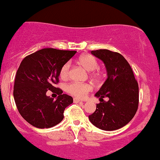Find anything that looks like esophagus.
<instances>
[{
	"instance_id": "34e87169",
	"label": "esophagus",
	"mask_w": 160,
	"mask_h": 160,
	"mask_svg": "<svg viewBox=\"0 0 160 160\" xmlns=\"http://www.w3.org/2000/svg\"><path fill=\"white\" fill-rule=\"evenodd\" d=\"M73 102H74L75 103H78V102H82V101L80 100V99H77V98H74L73 99Z\"/></svg>"
}]
</instances>
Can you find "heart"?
I'll list each match as a JSON object with an SVG mask.
<instances>
[{
    "label": "heart",
    "instance_id": "b5f03b06",
    "mask_svg": "<svg viewBox=\"0 0 160 160\" xmlns=\"http://www.w3.org/2000/svg\"><path fill=\"white\" fill-rule=\"evenodd\" d=\"M78 63L82 65L86 70L91 71L90 76L93 80L99 81L102 78V73L97 68L99 63L97 60L91 54H84L78 58ZM70 70V63L67 62L60 69L59 76L62 79H67ZM92 91V86L88 83H78L72 82L66 86V91L69 95L78 99H84Z\"/></svg>",
    "mask_w": 160,
    "mask_h": 160
}]
</instances>
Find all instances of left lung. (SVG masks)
<instances>
[{
    "instance_id": "left-lung-1",
    "label": "left lung",
    "mask_w": 160,
    "mask_h": 160,
    "mask_svg": "<svg viewBox=\"0 0 160 160\" xmlns=\"http://www.w3.org/2000/svg\"><path fill=\"white\" fill-rule=\"evenodd\" d=\"M91 54L105 63L107 79L95 94L101 102L89 115V120L102 130H116L127 125L138 110V82L130 65L121 54L108 49L91 51ZM104 97L109 101H103Z\"/></svg>"
}]
</instances>
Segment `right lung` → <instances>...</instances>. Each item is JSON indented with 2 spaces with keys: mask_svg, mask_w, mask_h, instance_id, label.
I'll use <instances>...</instances> for the list:
<instances>
[{
  "mask_svg": "<svg viewBox=\"0 0 160 160\" xmlns=\"http://www.w3.org/2000/svg\"><path fill=\"white\" fill-rule=\"evenodd\" d=\"M76 53V51L46 48L26 56L21 62L13 97L18 112L30 124L37 128H50L63 119V112L73 99L63 94L54 84L59 82L61 67ZM48 89L58 93L56 101L47 97Z\"/></svg>",
  "mask_w": 160,
  "mask_h": 160,
  "instance_id": "add662e5",
  "label": "right lung"
}]
</instances>
